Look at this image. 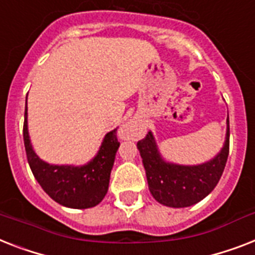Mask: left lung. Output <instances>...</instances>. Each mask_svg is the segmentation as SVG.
<instances>
[{
    "label": "left lung",
    "mask_w": 255,
    "mask_h": 255,
    "mask_svg": "<svg viewBox=\"0 0 255 255\" xmlns=\"http://www.w3.org/2000/svg\"><path fill=\"white\" fill-rule=\"evenodd\" d=\"M227 137L221 152L214 160L198 166H183L165 162L161 158L150 132L137 141V149L145 167L149 191L158 203L182 208L200 202L220 181L229 154V119Z\"/></svg>",
    "instance_id": "obj_1"
}]
</instances>
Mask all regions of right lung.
<instances>
[{
  "mask_svg": "<svg viewBox=\"0 0 255 255\" xmlns=\"http://www.w3.org/2000/svg\"><path fill=\"white\" fill-rule=\"evenodd\" d=\"M27 107V101H26ZM118 129L105 136L98 154L84 166H59L41 161L31 146L27 131V109L24 111L23 140L27 161L41 188L61 206L69 208H90L102 202L109 190L110 174L117 150Z\"/></svg>",
  "mask_w": 255,
  "mask_h": 255,
  "instance_id": "1",
  "label": "right lung"
}]
</instances>
